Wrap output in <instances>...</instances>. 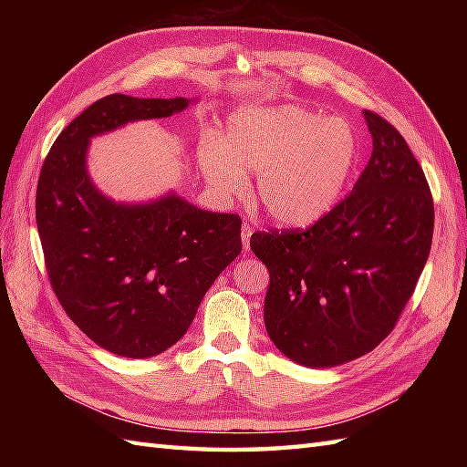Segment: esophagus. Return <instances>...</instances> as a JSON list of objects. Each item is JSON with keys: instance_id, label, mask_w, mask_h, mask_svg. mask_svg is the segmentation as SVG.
<instances>
[{"instance_id": "1", "label": "esophagus", "mask_w": 467, "mask_h": 467, "mask_svg": "<svg viewBox=\"0 0 467 467\" xmlns=\"http://www.w3.org/2000/svg\"><path fill=\"white\" fill-rule=\"evenodd\" d=\"M251 234H253V226L249 223H244L241 228V239H243V249L249 251L251 249Z\"/></svg>"}]
</instances>
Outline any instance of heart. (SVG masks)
I'll return each instance as SVG.
<instances>
[{
    "label": "heart",
    "mask_w": 467,
    "mask_h": 467,
    "mask_svg": "<svg viewBox=\"0 0 467 467\" xmlns=\"http://www.w3.org/2000/svg\"><path fill=\"white\" fill-rule=\"evenodd\" d=\"M359 156V136L343 118L305 106L249 108L231 118L224 144L202 142L201 166L218 191L241 194L244 171L259 172L256 198L273 221L309 224L339 201Z\"/></svg>",
    "instance_id": "heart-1"
}]
</instances>
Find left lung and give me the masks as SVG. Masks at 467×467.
Listing matches in <instances>:
<instances>
[{
    "instance_id": "left-lung-1",
    "label": "left lung",
    "mask_w": 467,
    "mask_h": 467,
    "mask_svg": "<svg viewBox=\"0 0 467 467\" xmlns=\"http://www.w3.org/2000/svg\"><path fill=\"white\" fill-rule=\"evenodd\" d=\"M373 154L353 191L306 228H269L251 249L271 275L265 327L289 359L333 367L375 349L430 256L433 198L398 128L365 110Z\"/></svg>"
}]
</instances>
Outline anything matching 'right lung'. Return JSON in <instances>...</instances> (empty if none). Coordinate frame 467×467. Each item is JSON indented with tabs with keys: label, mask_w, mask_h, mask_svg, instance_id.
Segmentation results:
<instances>
[{
	"label": "right lung",
	"mask_w": 467,
	"mask_h": 467,
	"mask_svg": "<svg viewBox=\"0 0 467 467\" xmlns=\"http://www.w3.org/2000/svg\"><path fill=\"white\" fill-rule=\"evenodd\" d=\"M186 106V98H100L56 138L37 178V233L59 305L96 345L132 359L188 331L204 293L243 251V221L174 194L114 204L88 178L86 148L96 134Z\"/></svg>",
	"instance_id": "add662e5"
}]
</instances>
